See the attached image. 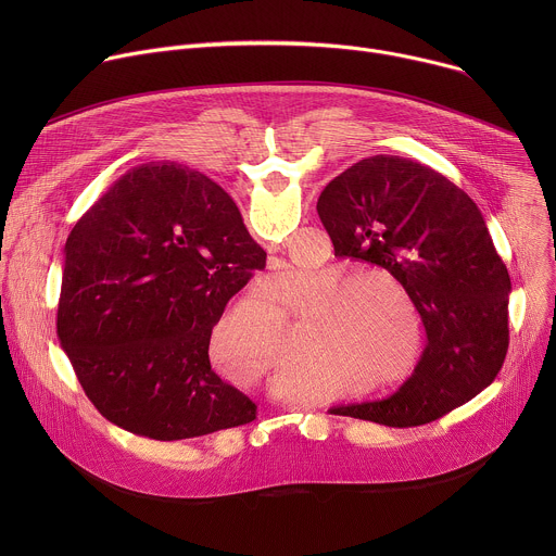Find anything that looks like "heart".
<instances>
[{
    "mask_svg": "<svg viewBox=\"0 0 556 556\" xmlns=\"http://www.w3.org/2000/svg\"><path fill=\"white\" fill-rule=\"evenodd\" d=\"M391 283L378 273L326 270L314 281L321 292L294 334V309H286L277 326V305L264 296H247L228 309L211 337V352L249 376H266L277 367L281 376H296L299 361L305 371L328 376H365L393 367L401 343L393 330L369 307L367 286ZM305 277L281 270L270 277L266 292L273 299L292 296ZM401 380V378H399Z\"/></svg>",
    "mask_w": 556,
    "mask_h": 556,
    "instance_id": "heart-1",
    "label": "heart"
}]
</instances>
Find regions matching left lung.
<instances>
[{"instance_id":"8db88e82","label":"left lung","mask_w":556,"mask_h":556,"mask_svg":"<svg viewBox=\"0 0 556 556\" xmlns=\"http://www.w3.org/2000/svg\"><path fill=\"white\" fill-rule=\"evenodd\" d=\"M316 211L334 255L389 270L427 330L409 380L389 399L337 416L420 427L475 399L508 352L510 277L475 202L442 174L401 155H371L337 176Z\"/></svg>"}]
</instances>
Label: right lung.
Returning <instances> with one entry per match:
<instances>
[{
  "label": "right lung",
  "instance_id": "right-lung-1",
  "mask_svg": "<svg viewBox=\"0 0 556 556\" xmlns=\"http://www.w3.org/2000/svg\"><path fill=\"white\" fill-rule=\"evenodd\" d=\"M56 334L103 418L161 442L257 418L208 361L211 332L266 253L230 195L176 165H138L65 242Z\"/></svg>",
  "mask_w": 556,
  "mask_h": 556
}]
</instances>
